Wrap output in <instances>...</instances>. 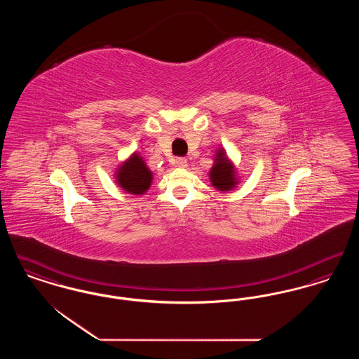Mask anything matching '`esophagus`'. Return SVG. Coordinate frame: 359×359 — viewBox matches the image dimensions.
Returning <instances> with one entry per match:
<instances>
[{
    "label": "esophagus",
    "mask_w": 359,
    "mask_h": 359,
    "mask_svg": "<svg viewBox=\"0 0 359 359\" xmlns=\"http://www.w3.org/2000/svg\"><path fill=\"white\" fill-rule=\"evenodd\" d=\"M176 165H177L179 168H187V160L183 158V157H179V158H176Z\"/></svg>",
    "instance_id": "esophagus-1"
}]
</instances>
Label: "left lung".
<instances>
[{
    "label": "left lung",
    "instance_id": "1",
    "mask_svg": "<svg viewBox=\"0 0 359 359\" xmlns=\"http://www.w3.org/2000/svg\"><path fill=\"white\" fill-rule=\"evenodd\" d=\"M210 182L219 191H230L238 184L234 164L229 160L223 148H219L214 157V165L210 171Z\"/></svg>",
    "mask_w": 359,
    "mask_h": 359
}]
</instances>
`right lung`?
I'll return each mask as SVG.
<instances>
[{"label": "right lung", "mask_w": 359, "mask_h": 359, "mask_svg": "<svg viewBox=\"0 0 359 359\" xmlns=\"http://www.w3.org/2000/svg\"><path fill=\"white\" fill-rule=\"evenodd\" d=\"M152 180L154 173L136 152L125 160L116 172L118 187L133 195H144L151 187Z\"/></svg>", "instance_id": "add662e5"}]
</instances>
